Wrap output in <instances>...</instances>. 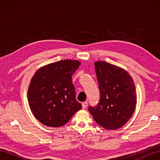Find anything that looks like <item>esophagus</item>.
Returning <instances> with one entry per match:
<instances>
[{
    "mask_svg": "<svg viewBox=\"0 0 160 160\" xmlns=\"http://www.w3.org/2000/svg\"><path fill=\"white\" fill-rule=\"evenodd\" d=\"M87 104H88L87 102H82V108H86L87 107Z\"/></svg>",
    "mask_w": 160,
    "mask_h": 160,
    "instance_id": "34e87169",
    "label": "esophagus"
}]
</instances>
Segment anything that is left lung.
Returning a JSON list of instances; mask_svg holds the SVG:
<instances>
[{"label":"left lung","instance_id":"1","mask_svg":"<svg viewBox=\"0 0 160 160\" xmlns=\"http://www.w3.org/2000/svg\"><path fill=\"white\" fill-rule=\"evenodd\" d=\"M100 98L89 107L97 124L108 130L118 129L133 114L137 103L135 84L127 71L106 62H95Z\"/></svg>","mask_w":160,"mask_h":160}]
</instances>
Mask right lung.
<instances>
[{"instance_id":"1","label":"right lung","mask_w":160,"mask_h":160,"mask_svg":"<svg viewBox=\"0 0 160 160\" xmlns=\"http://www.w3.org/2000/svg\"><path fill=\"white\" fill-rule=\"evenodd\" d=\"M81 63L64 60L44 66L30 82L28 98L32 112L40 123L60 127L82 108L76 100L72 75Z\"/></svg>"}]
</instances>
